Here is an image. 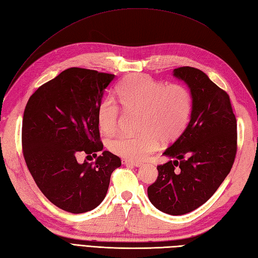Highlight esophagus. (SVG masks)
Returning a JSON list of instances; mask_svg holds the SVG:
<instances>
[{"label":"esophagus","instance_id":"obj_1","mask_svg":"<svg viewBox=\"0 0 258 258\" xmlns=\"http://www.w3.org/2000/svg\"><path fill=\"white\" fill-rule=\"evenodd\" d=\"M122 163L124 164V166H132V167H137V168L143 166V163H141V162H134V161H131L127 159H122Z\"/></svg>","mask_w":258,"mask_h":258}]
</instances>
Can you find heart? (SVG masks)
I'll use <instances>...</instances> for the list:
<instances>
[{"mask_svg":"<svg viewBox=\"0 0 258 258\" xmlns=\"http://www.w3.org/2000/svg\"><path fill=\"white\" fill-rule=\"evenodd\" d=\"M125 112L137 113L138 136L120 135L109 142V148L117 156L141 161L158 149L160 138L172 142L179 138L188 125L193 99L189 90L182 85L166 86L146 75L125 77L116 89ZM121 111L114 98L108 97L97 110L99 127L104 134L114 133Z\"/></svg>","mask_w":258,"mask_h":258,"instance_id":"1","label":"heart"}]
</instances>
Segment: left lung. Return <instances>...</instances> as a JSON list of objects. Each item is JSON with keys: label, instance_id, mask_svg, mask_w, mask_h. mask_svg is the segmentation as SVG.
I'll use <instances>...</instances> for the list:
<instances>
[{"label": "left lung", "instance_id": "1", "mask_svg": "<svg viewBox=\"0 0 258 258\" xmlns=\"http://www.w3.org/2000/svg\"><path fill=\"white\" fill-rule=\"evenodd\" d=\"M193 99L192 114L181 136L162 154L170 160L158 166L148 187L150 203L162 213H190L215 194L229 174L236 154V118L228 94L201 70H173Z\"/></svg>", "mask_w": 258, "mask_h": 258}]
</instances>
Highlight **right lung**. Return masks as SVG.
I'll list each match as a JSON object with an SVG mask.
<instances>
[{
  "label": "right lung",
  "instance_id": "obj_1",
  "mask_svg": "<svg viewBox=\"0 0 258 258\" xmlns=\"http://www.w3.org/2000/svg\"><path fill=\"white\" fill-rule=\"evenodd\" d=\"M113 74L71 68L40 86L26 104L23 153L43 195L72 214L87 213L107 195L121 159L102 150L97 110ZM102 151L95 163L79 164L77 154Z\"/></svg>",
  "mask_w": 258,
  "mask_h": 258
}]
</instances>
